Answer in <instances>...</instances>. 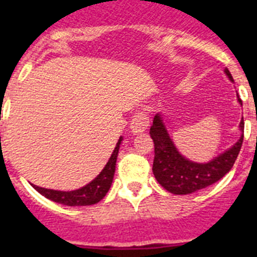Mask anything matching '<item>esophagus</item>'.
Here are the masks:
<instances>
[{"label":"esophagus","mask_w":257,"mask_h":257,"mask_svg":"<svg viewBox=\"0 0 257 257\" xmlns=\"http://www.w3.org/2000/svg\"><path fill=\"white\" fill-rule=\"evenodd\" d=\"M149 126V117L148 114L143 110H138V112L134 114L133 119H131L130 128L134 134L143 133L148 128Z\"/></svg>","instance_id":"esophagus-1"}]
</instances>
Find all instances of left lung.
I'll return each mask as SVG.
<instances>
[{
  "label": "left lung",
  "instance_id": "1",
  "mask_svg": "<svg viewBox=\"0 0 257 257\" xmlns=\"http://www.w3.org/2000/svg\"><path fill=\"white\" fill-rule=\"evenodd\" d=\"M225 73L233 79L228 69H225ZM238 100L239 103L242 101L239 97ZM239 127L243 131V118ZM149 134L154 143L153 174L157 181L172 194H190L210 187L224 178L234 165L243 143L242 134L239 140L230 149L215 157V160L208 163H196L187 160L175 148L160 114L154 115Z\"/></svg>",
  "mask_w": 257,
  "mask_h": 257
}]
</instances>
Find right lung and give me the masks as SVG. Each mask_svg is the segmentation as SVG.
<instances>
[{
    "label": "right lung",
    "mask_w": 257,
    "mask_h": 257,
    "mask_svg": "<svg viewBox=\"0 0 257 257\" xmlns=\"http://www.w3.org/2000/svg\"><path fill=\"white\" fill-rule=\"evenodd\" d=\"M122 142V138H119L117 145H115L114 151H113L112 156L109 158L108 163L103 169V171L97 175L96 178L88 183L87 185L82 187L81 189L72 190V192H61V190H52L46 189V188H40L33 185L38 193H41L42 196L46 198L51 199L54 202H58L61 205L65 206H90L95 205L99 201L105 197L108 193L109 188L112 185L113 176H114L115 171V162H117L118 151H119V144Z\"/></svg>",
    "instance_id": "right-lung-1"
}]
</instances>
